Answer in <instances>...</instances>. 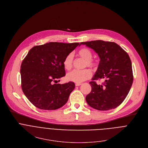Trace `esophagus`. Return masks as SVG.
<instances>
[{"instance_id": "1", "label": "esophagus", "mask_w": 148, "mask_h": 148, "mask_svg": "<svg viewBox=\"0 0 148 148\" xmlns=\"http://www.w3.org/2000/svg\"><path fill=\"white\" fill-rule=\"evenodd\" d=\"M75 86H79V85H81V83H75Z\"/></svg>"}]
</instances>
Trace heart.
<instances>
[{
    "label": "heart",
    "instance_id": "1",
    "mask_svg": "<svg viewBox=\"0 0 148 148\" xmlns=\"http://www.w3.org/2000/svg\"><path fill=\"white\" fill-rule=\"evenodd\" d=\"M78 55L81 58L85 60V67H88L92 69H95L97 67V63L92 60L93 54L92 51L87 47L80 49L78 51ZM74 57L72 53L68 54L63 60V65L67 70H70L73 67ZM92 76V73L89 69L83 70H73L67 75V79L76 83H81L89 79Z\"/></svg>",
    "mask_w": 148,
    "mask_h": 148
}]
</instances>
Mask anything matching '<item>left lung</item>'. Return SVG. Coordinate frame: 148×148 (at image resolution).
I'll list each match as a JSON object with an SVG mask.
<instances>
[{"instance_id": "left-lung-1", "label": "left lung", "mask_w": 148, "mask_h": 148, "mask_svg": "<svg viewBox=\"0 0 148 148\" xmlns=\"http://www.w3.org/2000/svg\"><path fill=\"white\" fill-rule=\"evenodd\" d=\"M96 52L101 59L97 70L89 82L92 89L86 96L87 103L98 110H109L120 105L128 94L133 82L131 59L117 43L101 40L81 42ZM106 81L97 85L95 80Z\"/></svg>"}]
</instances>
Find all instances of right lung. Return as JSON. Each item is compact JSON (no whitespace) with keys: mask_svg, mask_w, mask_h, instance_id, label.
<instances>
[{"mask_svg":"<svg viewBox=\"0 0 148 148\" xmlns=\"http://www.w3.org/2000/svg\"><path fill=\"white\" fill-rule=\"evenodd\" d=\"M78 45L49 42L30 49L21 65V88L35 107L56 110L67 103L74 83H55L65 76L63 60Z\"/></svg>","mask_w":148,"mask_h":148,"instance_id":"1","label":"right lung"}]
</instances>
